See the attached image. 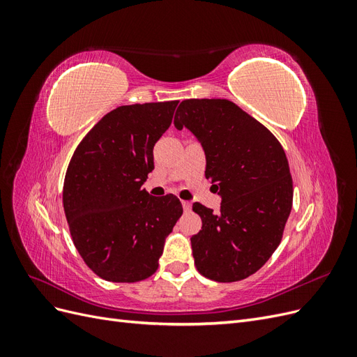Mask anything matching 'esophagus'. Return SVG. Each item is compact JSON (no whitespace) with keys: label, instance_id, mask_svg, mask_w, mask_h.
Segmentation results:
<instances>
[{"label":"esophagus","instance_id":"1","mask_svg":"<svg viewBox=\"0 0 357 357\" xmlns=\"http://www.w3.org/2000/svg\"><path fill=\"white\" fill-rule=\"evenodd\" d=\"M181 205H183V210H185V211H190L192 204H190L189 201H181Z\"/></svg>","mask_w":357,"mask_h":357}]
</instances>
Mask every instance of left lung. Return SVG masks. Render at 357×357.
<instances>
[{"mask_svg":"<svg viewBox=\"0 0 357 357\" xmlns=\"http://www.w3.org/2000/svg\"><path fill=\"white\" fill-rule=\"evenodd\" d=\"M177 129L188 128L205 153V177L222 198L214 214L202 204V219L190 238L195 266L219 283L247 278L262 268L282 241L294 186L278 139L228 100L181 101Z\"/></svg>","mask_w":357,"mask_h":357,"instance_id":"left-lung-1","label":"left lung"}]
</instances>
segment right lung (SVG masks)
Returning a JSON list of instances; mask_svg holds the SVG:
<instances>
[{"mask_svg":"<svg viewBox=\"0 0 357 357\" xmlns=\"http://www.w3.org/2000/svg\"><path fill=\"white\" fill-rule=\"evenodd\" d=\"M178 101L117 107L88 132L70 160L62 202L73 243L92 271L135 283L158 269L165 238L183 214L174 195L143 189L153 147Z\"/></svg>","mask_w":357,"mask_h":357,"instance_id":"1","label":"right lung"}]
</instances>
